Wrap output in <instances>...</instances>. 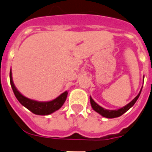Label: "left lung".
<instances>
[{
  "label": "left lung",
  "instance_id": "obj_1",
  "mask_svg": "<svg viewBox=\"0 0 152 152\" xmlns=\"http://www.w3.org/2000/svg\"><path fill=\"white\" fill-rule=\"evenodd\" d=\"M141 90H142V88H141ZM141 90H140V93L138 94L137 96L133 101H131L129 104H126V105L124 106V107H123V108H119L118 110H108V109H104V108H102V107H101L100 105H98V104L92 99V97H90V101H91V106H92V108H93V109L95 111V112H97V113H99L100 115H102V116L105 117V118L112 119V118H116V117L120 116V115H122L123 114H124L126 111L129 110V108H131L132 106L136 103L137 100L138 99V97L140 96Z\"/></svg>",
  "mask_w": 152,
  "mask_h": 152
}]
</instances>
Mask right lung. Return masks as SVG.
Returning <instances> with one entry per match:
<instances>
[{
  "label": "right lung",
  "mask_w": 152,
  "mask_h": 152,
  "mask_svg": "<svg viewBox=\"0 0 152 152\" xmlns=\"http://www.w3.org/2000/svg\"><path fill=\"white\" fill-rule=\"evenodd\" d=\"M10 83H11V86L13 90V92L18 102L27 109H29L30 112L36 115H47L51 114L55 111L58 110L59 108L63 105L65 100H66V97H67L68 91H65L61 95H59L57 98L50 101V102H41L27 98L23 96L15 87L14 83L12 80V71H10Z\"/></svg>",
  "instance_id": "right-lung-1"
}]
</instances>
